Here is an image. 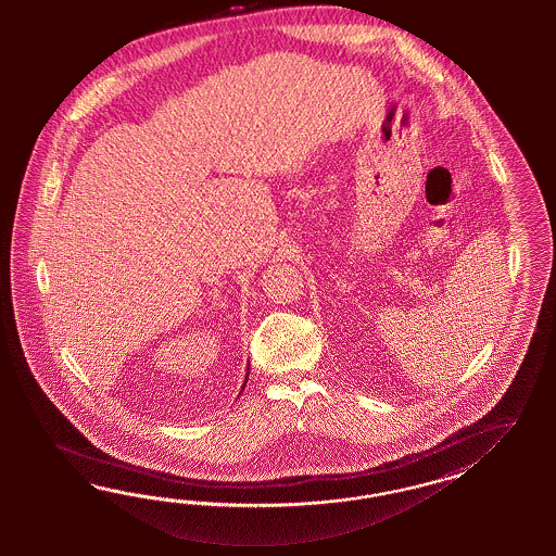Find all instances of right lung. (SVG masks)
Listing matches in <instances>:
<instances>
[{
	"label": "right lung",
	"instance_id": "right-lung-1",
	"mask_svg": "<svg viewBox=\"0 0 556 556\" xmlns=\"http://www.w3.org/2000/svg\"><path fill=\"white\" fill-rule=\"evenodd\" d=\"M247 377H249V375H247ZM244 383H247V381H244Z\"/></svg>",
	"mask_w": 556,
	"mask_h": 556
}]
</instances>
